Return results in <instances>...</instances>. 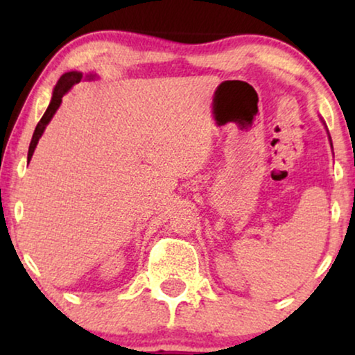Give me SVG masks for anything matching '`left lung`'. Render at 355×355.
<instances>
[{
    "mask_svg": "<svg viewBox=\"0 0 355 355\" xmlns=\"http://www.w3.org/2000/svg\"><path fill=\"white\" fill-rule=\"evenodd\" d=\"M329 140H331V137H329Z\"/></svg>",
    "mask_w": 355,
    "mask_h": 355,
    "instance_id": "1",
    "label": "left lung"
}]
</instances>
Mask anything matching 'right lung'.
Returning a JSON list of instances; mask_svg holds the SVG:
<instances>
[{"mask_svg":"<svg viewBox=\"0 0 355 355\" xmlns=\"http://www.w3.org/2000/svg\"><path fill=\"white\" fill-rule=\"evenodd\" d=\"M87 77H89V79H94V76H92V74L87 76ZM80 80H82V72H77V71L66 72V74H62V76L60 77V80H58L55 90H53V96H51L50 105H48L45 114L42 116L40 123L37 124L35 132H33V135H32L31 145H28L27 162H31V158H32V155H33V150H35L38 140H40L42 134H43V130H45L46 124L51 121L53 114L56 113V110L60 108V105H61V101H62V96H64V95L67 94V92H69L76 84H79Z\"/></svg>","mask_w":355,"mask_h":355,"instance_id":"1","label":"right lung"}]
</instances>
